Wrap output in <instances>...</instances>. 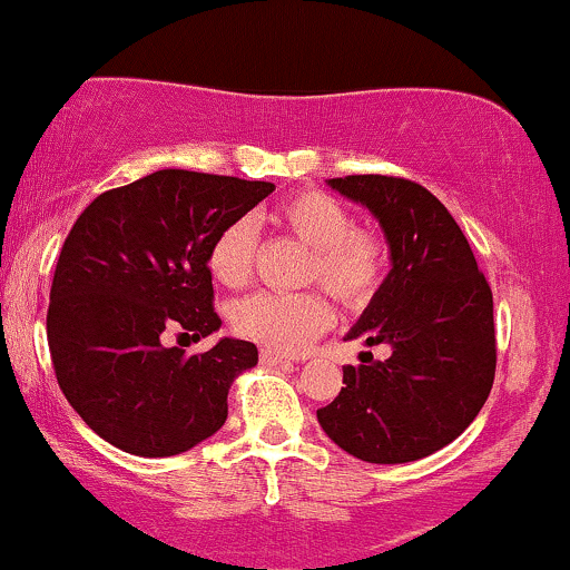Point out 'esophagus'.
<instances>
[{
  "label": "esophagus",
  "instance_id": "esophagus-1",
  "mask_svg": "<svg viewBox=\"0 0 570 570\" xmlns=\"http://www.w3.org/2000/svg\"><path fill=\"white\" fill-rule=\"evenodd\" d=\"M287 363H291V357H285V354L274 350H261V365L274 367V365H287Z\"/></svg>",
  "mask_w": 570,
  "mask_h": 570
}]
</instances>
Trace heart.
<instances>
[{
	"instance_id": "b5f03b06",
	"label": "heart",
	"mask_w": 570,
	"mask_h": 570,
	"mask_svg": "<svg viewBox=\"0 0 570 570\" xmlns=\"http://www.w3.org/2000/svg\"><path fill=\"white\" fill-rule=\"evenodd\" d=\"M274 224L309 245L304 266L306 283H323L344 306L360 309L379 296L390 272V243L384 234L354 226L350 207L320 189L291 194L274 210ZM256 261V229L247 218L226 224L210 247L207 269L226 287L247 285ZM333 323V306L320 291L253 293L232 309L237 336L266 350L304 352Z\"/></svg>"
}]
</instances>
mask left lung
<instances>
[{
  "mask_svg": "<svg viewBox=\"0 0 570 570\" xmlns=\"http://www.w3.org/2000/svg\"><path fill=\"white\" fill-rule=\"evenodd\" d=\"M373 213L392 269L346 338L392 354L344 367V384L317 421L327 438L371 464H405L440 451L472 424L497 373L493 296L464 232L416 180H327ZM368 365L365 366L364 363Z\"/></svg>",
  "mask_w": 570,
  "mask_h": 570,
  "instance_id": "8db88e82",
  "label": "left lung"
}]
</instances>
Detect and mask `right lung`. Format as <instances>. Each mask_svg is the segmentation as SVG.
<instances>
[{"label": "right lung", "instance_id": "add662e5", "mask_svg": "<svg viewBox=\"0 0 570 570\" xmlns=\"http://www.w3.org/2000/svg\"><path fill=\"white\" fill-rule=\"evenodd\" d=\"M274 184L157 170L85 207L58 256L47 344L58 386L98 438L125 453L176 456L224 426L226 394L258 363L250 341L203 354L165 346L167 331L205 338L213 309L207 247Z\"/></svg>", "mask_w": 570, "mask_h": 570}]
</instances>
